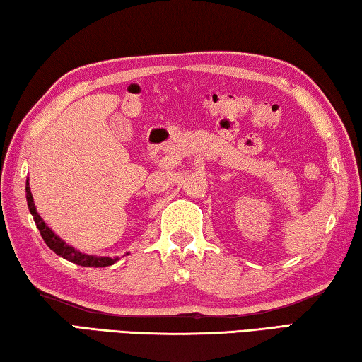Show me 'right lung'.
<instances>
[{"label":"right lung","mask_w":362,"mask_h":362,"mask_svg":"<svg viewBox=\"0 0 362 362\" xmlns=\"http://www.w3.org/2000/svg\"><path fill=\"white\" fill-rule=\"evenodd\" d=\"M25 192H27L28 210H30V213H32L35 224H37L41 237H43L46 245L49 247L56 255H59V257H62L64 259H67V262H72L78 266H86V268H105V266H112L114 263H117L118 259H120L118 257L110 258V257H96V255L81 253L80 250H75L72 245L65 244L61 237L54 234V230L47 226V224L43 221V218H41L40 213L37 211V206H35V202H33V195L30 191V185H28V180L25 185Z\"/></svg>","instance_id":"add662e5"}]
</instances>
